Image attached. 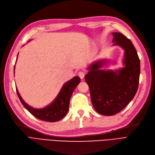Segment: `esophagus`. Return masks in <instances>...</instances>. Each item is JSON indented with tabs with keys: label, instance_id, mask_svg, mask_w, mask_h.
<instances>
[{
	"label": "esophagus",
	"instance_id": "1",
	"mask_svg": "<svg viewBox=\"0 0 155 155\" xmlns=\"http://www.w3.org/2000/svg\"><path fill=\"white\" fill-rule=\"evenodd\" d=\"M78 76L81 79H83L84 78V77H85V73H84L83 72H79Z\"/></svg>",
	"mask_w": 155,
	"mask_h": 155
}]
</instances>
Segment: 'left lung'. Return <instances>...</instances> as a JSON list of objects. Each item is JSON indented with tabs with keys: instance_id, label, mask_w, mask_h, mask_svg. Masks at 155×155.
Wrapping results in <instances>:
<instances>
[{
	"instance_id": "1",
	"label": "left lung",
	"mask_w": 155,
	"mask_h": 155,
	"mask_svg": "<svg viewBox=\"0 0 155 155\" xmlns=\"http://www.w3.org/2000/svg\"><path fill=\"white\" fill-rule=\"evenodd\" d=\"M112 34L113 45L124 50V67L116 70L101 69L108 61L101 59L88 67L89 71L85 76L94 108L105 116L118 113L133 99L140 73V59L132 42L121 33Z\"/></svg>"
}]
</instances>
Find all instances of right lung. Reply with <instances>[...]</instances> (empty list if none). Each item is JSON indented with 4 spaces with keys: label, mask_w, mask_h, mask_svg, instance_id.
Segmentation results:
<instances>
[{
    "label": "right lung",
    "mask_w": 155,
    "mask_h": 155,
    "mask_svg": "<svg viewBox=\"0 0 155 155\" xmlns=\"http://www.w3.org/2000/svg\"><path fill=\"white\" fill-rule=\"evenodd\" d=\"M14 70H15V67H14ZM80 78L78 76H75L68 82L65 83L55 99L50 105L43 109H35L28 105L22 100L17 88L16 91L22 104L33 116L41 120L49 121V122H55L63 118L67 114L70 97L74 89L80 83Z\"/></svg>",
    "instance_id": "1"
}]
</instances>
